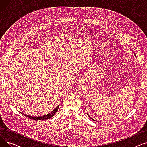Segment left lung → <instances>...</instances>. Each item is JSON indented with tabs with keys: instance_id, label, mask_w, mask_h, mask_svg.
Wrapping results in <instances>:
<instances>
[{
	"instance_id": "obj_1",
	"label": "left lung",
	"mask_w": 147,
	"mask_h": 147,
	"mask_svg": "<svg viewBox=\"0 0 147 147\" xmlns=\"http://www.w3.org/2000/svg\"><path fill=\"white\" fill-rule=\"evenodd\" d=\"M134 55H135V57H136V55H135V52H134ZM87 114H88V113H87ZM88 116H89V117H90V119H92V120H94V121H96V120H94V119H92V117H90V116H89V114H88Z\"/></svg>"
}]
</instances>
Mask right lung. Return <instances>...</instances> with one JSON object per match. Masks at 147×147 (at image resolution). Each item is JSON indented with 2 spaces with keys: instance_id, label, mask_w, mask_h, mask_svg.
<instances>
[{
  "instance_id": "right-lung-1",
  "label": "right lung",
  "mask_w": 147,
  "mask_h": 147,
  "mask_svg": "<svg viewBox=\"0 0 147 147\" xmlns=\"http://www.w3.org/2000/svg\"><path fill=\"white\" fill-rule=\"evenodd\" d=\"M58 107H59V105H58V106L55 108V110H53L51 113H49V114H46V115H42V116H38V117H37V116H36V117L31 116V115H27V114H25L22 113H21V112H20V111H19V112L21 113L22 114H23V115H25L26 116L30 118V119L36 120H47V119H49L51 118L52 117H53V115H55V114L57 113V111H58Z\"/></svg>"
}]
</instances>
